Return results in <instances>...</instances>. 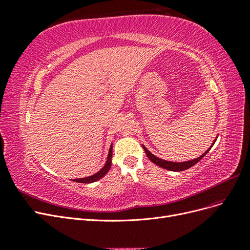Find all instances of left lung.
<instances>
[{
  "mask_svg": "<svg viewBox=\"0 0 250 250\" xmlns=\"http://www.w3.org/2000/svg\"><path fill=\"white\" fill-rule=\"evenodd\" d=\"M217 138H218V137H216L215 141L213 142V144H211V146L206 151V152H204L203 154H201L199 157L194 158V160H192V161L180 162V163H178V162H171V161H167V160H163V158L157 157V156H155L154 154L151 153L150 151H149L145 146H144V145H142V146H143L144 150H145V152H146L148 158H149V160H150L151 162H152L153 164H155L156 166H158V167H162V168H164V169H166V170L178 172V171H184V170H187V169H188V168L193 167V166L197 164L203 156H206V154L210 150V148L213 147V145L215 144Z\"/></svg>",
  "mask_w": 250,
  "mask_h": 250,
  "instance_id": "1",
  "label": "left lung"
}]
</instances>
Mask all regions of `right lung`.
<instances>
[{"label":"right lung","instance_id":"right-lung-1","mask_svg":"<svg viewBox=\"0 0 250 250\" xmlns=\"http://www.w3.org/2000/svg\"><path fill=\"white\" fill-rule=\"evenodd\" d=\"M111 157H112V144L110 145V148L108 151L106 163H105L102 169H100L97 173L93 174V175H90V176L83 177V178H76L73 180L76 181V183H81V184H92V183H95V181H97V180L101 179L105 175V174L109 171V169L111 167Z\"/></svg>","mask_w":250,"mask_h":250}]
</instances>
